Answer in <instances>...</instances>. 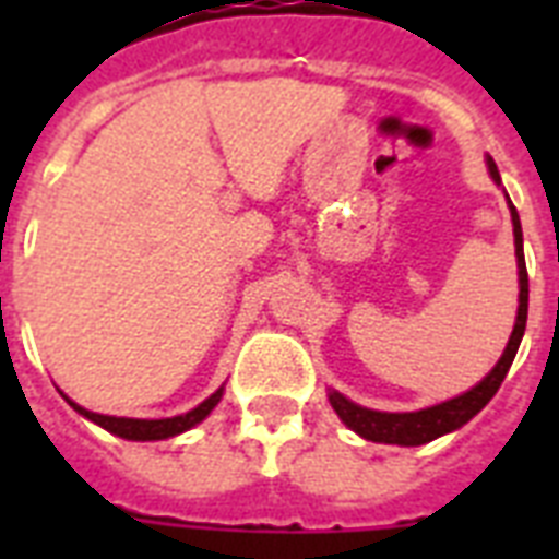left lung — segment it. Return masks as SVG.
<instances>
[{
  "label": "left lung",
  "mask_w": 559,
  "mask_h": 559,
  "mask_svg": "<svg viewBox=\"0 0 559 559\" xmlns=\"http://www.w3.org/2000/svg\"><path fill=\"white\" fill-rule=\"evenodd\" d=\"M487 170L493 177L496 186H502V177L496 170V162L487 156ZM508 197V193H504ZM508 209H511V223H513V249H516V270H520V307H516V322H513L511 340L504 345L502 357L490 368L485 380L476 382L473 389H467L459 397L443 400V403H435V406L417 408V412H377V408H366L348 400L345 394H340L336 389L328 391V400H331L333 412L340 415V420L348 429L366 438L373 443H397V447H420V443H429L441 435H450L455 429L473 420V417L481 412V408L493 400V394L502 385L504 373L511 368L516 350H520V342L525 336V322H528V270H525V252H522V223L520 214L513 209L511 197H508Z\"/></svg>",
  "instance_id": "1"
}]
</instances>
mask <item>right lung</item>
I'll return each instance as SVG.
<instances>
[{
  "label": "right lung",
  "instance_id": "obj_1",
  "mask_svg": "<svg viewBox=\"0 0 559 559\" xmlns=\"http://www.w3.org/2000/svg\"><path fill=\"white\" fill-rule=\"evenodd\" d=\"M63 394V391H60ZM66 397V394H63ZM219 397H223V385H219L211 397H205L197 408L186 412V415H174V417H159V420H144V417H116V415H98V412H90V408L78 406L69 400V406L83 415L92 424H98L100 429L124 438V441H165V438H174V435H182L188 429H193L197 424H202L205 417L211 415V408L217 406Z\"/></svg>",
  "mask_w": 559,
  "mask_h": 559
}]
</instances>
